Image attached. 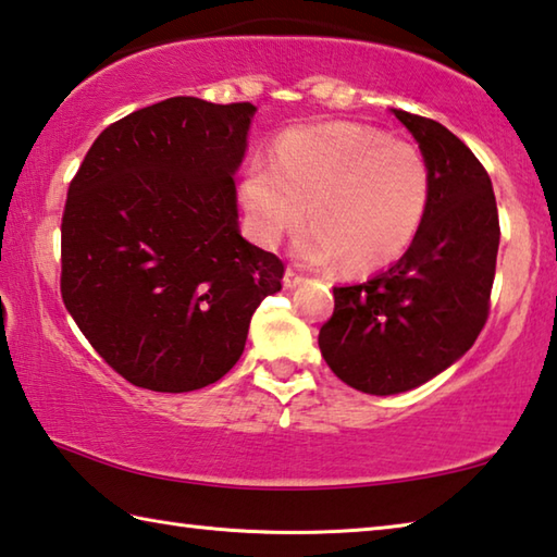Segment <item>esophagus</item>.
<instances>
[{"mask_svg":"<svg viewBox=\"0 0 557 557\" xmlns=\"http://www.w3.org/2000/svg\"><path fill=\"white\" fill-rule=\"evenodd\" d=\"M301 280H305V277H301L297 270L287 268V270H285V277H282V285H285V289H292V287H297Z\"/></svg>","mask_w":557,"mask_h":557,"instance_id":"obj_1","label":"esophagus"}]
</instances>
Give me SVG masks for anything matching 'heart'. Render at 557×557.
I'll return each instance as SVG.
<instances>
[{
	"instance_id": "1",
	"label": "heart",
	"mask_w": 557,
	"mask_h": 557,
	"mask_svg": "<svg viewBox=\"0 0 557 557\" xmlns=\"http://www.w3.org/2000/svg\"><path fill=\"white\" fill-rule=\"evenodd\" d=\"M432 178L414 145L336 122L289 129L275 162L252 159L240 182V201L262 245L305 221L314 225L297 240L305 265L342 258L348 270H375L398 260L418 235L430 206Z\"/></svg>"
}]
</instances>
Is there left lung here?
Segmentation results:
<instances>
[{"instance_id":"1","label":"left lung","mask_w":557,"mask_h":557,"mask_svg":"<svg viewBox=\"0 0 557 557\" xmlns=\"http://www.w3.org/2000/svg\"><path fill=\"white\" fill-rule=\"evenodd\" d=\"M430 166V206L405 256L361 285L334 287L319 348L346 385L393 395L465 356L488 319L502 228L492 178L457 135L393 110Z\"/></svg>"}]
</instances>
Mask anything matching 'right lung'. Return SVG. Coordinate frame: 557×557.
Segmentation results:
<instances>
[{"instance_id": "add662e5", "label": "right lung", "mask_w": 557, "mask_h": 557, "mask_svg": "<svg viewBox=\"0 0 557 557\" xmlns=\"http://www.w3.org/2000/svg\"><path fill=\"white\" fill-rule=\"evenodd\" d=\"M250 102L169 98L112 122L71 178L61 297L112 371L188 393L223 379L285 262L238 231Z\"/></svg>"}]
</instances>
